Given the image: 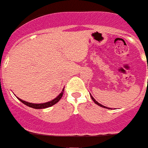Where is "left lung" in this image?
<instances>
[{
    "mask_svg": "<svg viewBox=\"0 0 148 148\" xmlns=\"http://www.w3.org/2000/svg\"><path fill=\"white\" fill-rule=\"evenodd\" d=\"M90 96H91V99H92V101H93L94 102H95V104H98V105H99V106H100V107H102V108H107V109H110V108H107V107H105V106L102 105V104H99V103L98 102V101H96L95 100V99H94V98L92 97V95H90Z\"/></svg>",
    "mask_w": 148,
    "mask_h": 148,
    "instance_id": "left-lung-1",
    "label": "left lung"
}]
</instances>
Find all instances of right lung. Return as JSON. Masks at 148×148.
Here are the masks:
<instances>
[{"label":"right lung","mask_w":148,"mask_h":148,"mask_svg":"<svg viewBox=\"0 0 148 148\" xmlns=\"http://www.w3.org/2000/svg\"><path fill=\"white\" fill-rule=\"evenodd\" d=\"M64 89H63L62 92L60 93V95H58V97L56 98L55 99H53V100L50 101H49V102H47V103H44V104H32V103H29V102H27V101H23L21 100V99H19V100L21 101L23 104H26L27 106H28V107H29V108H34V109H44V108H49V107H51V106L54 105V104H56V103L60 101V99H61V97H62L63 95V93H64Z\"/></svg>","instance_id":"obj_1"}]
</instances>
